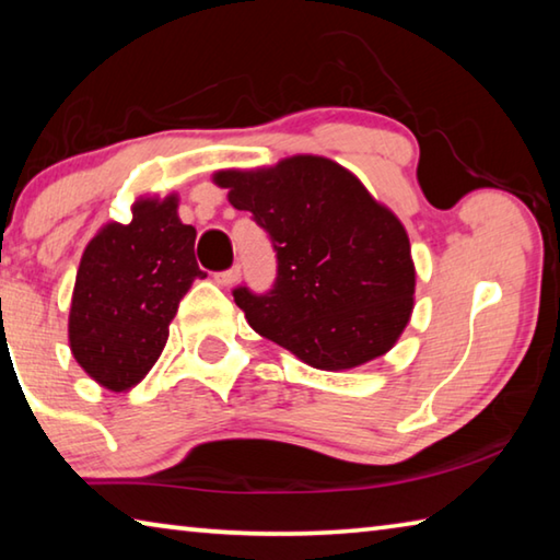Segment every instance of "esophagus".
Wrapping results in <instances>:
<instances>
[{
    "label": "esophagus",
    "mask_w": 560,
    "mask_h": 560,
    "mask_svg": "<svg viewBox=\"0 0 560 560\" xmlns=\"http://www.w3.org/2000/svg\"><path fill=\"white\" fill-rule=\"evenodd\" d=\"M214 281H217V283H222V287H232V283L240 281V267H232V269L217 271V273H214Z\"/></svg>",
    "instance_id": "obj_1"
}]
</instances>
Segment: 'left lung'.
Here are the masks:
<instances>
[{"instance_id": "obj_1", "label": "left lung", "mask_w": 560, "mask_h": 560, "mask_svg": "<svg viewBox=\"0 0 560 560\" xmlns=\"http://www.w3.org/2000/svg\"><path fill=\"white\" fill-rule=\"evenodd\" d=\"M214 183L277 252L267 293L232 291L257 334L320 371H348L395 346L412 314L410 240L353 173L296 155L252 173L222 170Z\"/></svg>"}]
</instances>
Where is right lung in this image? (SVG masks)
I'll return each mask as SVG.
<instances>
[{
  "label": "right lung",
  "mask_w": 560,
  "mask_h": 560,
  "mask_svg": "<svg viewBox=\"0 0 560 560\" xmlns=\"http://www.w3.org/2000/svg\"><path fill=\"white\" fill-rule=\"evenodd\" d=\"M195 226L165 197L132 205L128 224L110 222L81 257L71 299L69 343L79 365L108 390L138 385L155 365L167 326L197 277Z\"/></svg>",
  "instance_id": "1"
}]
</instances>
